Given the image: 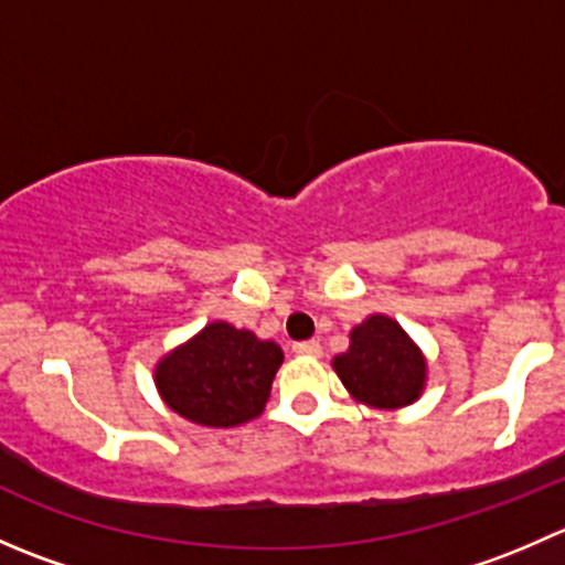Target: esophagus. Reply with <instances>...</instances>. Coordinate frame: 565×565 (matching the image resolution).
Segmentation results:
<instances>
[{"instance_id": "esophagus-1", "label": "esophagus", "mask_w": 565, "mask_h": 565, "mask_svg": "<svg viewBox=\"0 0 565 565\" xmlns=\"http://www.w3.org/2000/svg\"><path fill=\"white\" fill-rule=\"evenodd\" d=\"M292 352L295 355H300V358H319L322 355V344H319V341H298V344H292Z\"/></svg>"}]
</instances>
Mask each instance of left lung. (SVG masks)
Wrapping results in <instances>:
<instances>
[{
	"label": "left lung",
	"mask_w": 565,
	"mask_h": 565,
	"mask_svg": "<svg viewBox=\"0 0 565 565\" xmlns=\"http://www.w3.org/2000/svg\"><path fill=\"white\" fill-rule=\"evenodd\" d=\"M333 369L355 402L377 409L413 404L426 385V358L396 319L372 315L350 333V350Z\"/></svg>",
	"instance_id": "left-lung-1"
}]
</instances>
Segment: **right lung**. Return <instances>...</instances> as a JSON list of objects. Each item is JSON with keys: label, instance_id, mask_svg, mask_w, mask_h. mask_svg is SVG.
<instances>
[{"label": "right lung", "instance_id": "right-lung-1", "mask_svg": "<svg viewBox=\"0 0 565 565\" xmlns=\"http://www.w3.org/2000/svg\"><path fill=\"white\" fill-rule=\"evenodd\" d=\"M284 352L230 322H210L182 347L161 358L156 385L182 418L202 426H241L270 398Z\"/></svg>", "mask_w": 565, "mask_h": 565}]
</instances>
